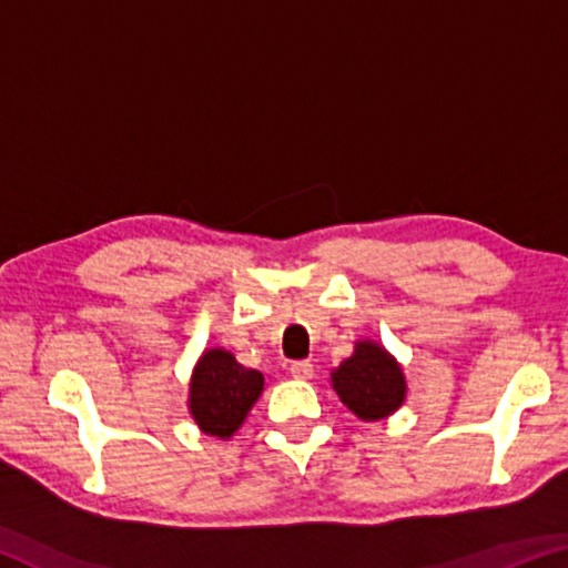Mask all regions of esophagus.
<instances>
[{
  "instance_id": "1",
  "label": "esophagus",
  "mask_w": 568,
  "mask_h": 568,
  "mask_svg": "<svg viewBox=\"0 0 568 568\" xmlns=\"http://www.w3.org/2000/svg\"><path fill=\"white\" fill-rule=\"evenodd\" d=\"M291 376L301 378V381L313 378V363L311 361H293L291 363Z\"/></svg>"
}]
</instances>
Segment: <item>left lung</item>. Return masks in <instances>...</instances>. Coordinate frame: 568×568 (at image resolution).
<instances>
[{
	"mask_svg": "<svg viewBox=\"0 0 568 568\" xmlns=\"http://www.w3.org/2000/svg\"><path fill=\"white\" fill-rule=\"evenodd\" d=\"M331 381L345 406L363 420L390 416L406 398L400 365L368 341L355 345V353L331 373Z\"/></svg>",
	"mask_w": 568,
	"mask_h": 568,
	"instance_id": "1",
	"label": "left lung"
}]
</instances>
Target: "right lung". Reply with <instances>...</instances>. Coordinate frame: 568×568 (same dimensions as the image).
<instances>
[{
  "mask_svg": "<svg viewBox=\"0 0 568 568\" xmlns=\"http://www.w3.org/2000/svg\"><path fill=\"white\" fill-rule=\"evenodd\" d=\"M263 373L240 365L233 353L207 351L190 383V413L210 436L227 438L263 393Z\"/></svg>",
  "mask_w": 568,
  "mask_h": 568,
  "instance_id": "add662e5",
  "label": "right lung"
}]
</instances>
